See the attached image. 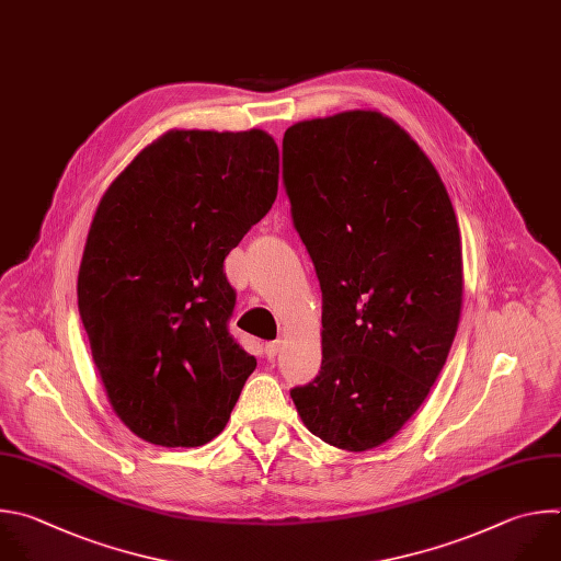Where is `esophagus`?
<instances>
[{
	"instance_id": "obj_1",
	"label": "esophagus",
	"mask_w": 561,
	"mask_h": 561,
	"mask_svg": "<svg viewBox=\"0 0 561 561\" xmlns=\"http://www.w3.org/2000/svg\"><path fill=\"white\" fill-rule=\"evenodd\" d=\"M283 343H285L283 339H278V341H274V343H267V345H265V354H267L270 358H274V356L283 350Z\"/></svg>"
}]
</instances>
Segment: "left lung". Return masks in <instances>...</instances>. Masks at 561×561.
<instances>
[{"instance_id": "1", "label": "left lung", "mask_w": 561, "mask_h": 561, "mask_svg": "<svg viewBox=\"0 0 561 561\" xmlns=\"http://www.w3.org/2000/svg\"><path fill=\"white\" fill-rule=\"evenodd\" d=\"M283 181L322 291L320 371L291 400L322 442L369 451L420 409L454 345L458 218L428 157L376 110L287 128Z\"/></svg>"}]
</instances>
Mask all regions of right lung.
Listing matches in <instances>:
<instances>
[{"mask_svg": "<svg viewBox=\"0 0 561 561\" xmlns=\"http://www.w3.org/2000/svg\"><path fill=\"white\" fill-rule=\"evenodd\" d=\"M276 192L267 133L170 130L99 201L79 316L112 409L141 439L190 449L226 428L256 358L228 331L222 261Z\"/></svg>", "mask_w": 561, "mask_h": 561, "instance_id": "obj_1", "label": "right lung"}]
</instances>
